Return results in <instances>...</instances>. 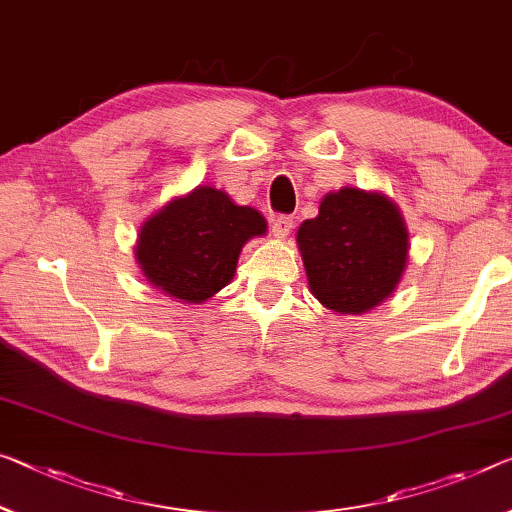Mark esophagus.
I'll list each match as a JSON object with an SVG mask.
<instances>
[{"instance_id": "34e87169", "label": "esophagus", "mask_w": 512, "mask_h": 512, "mask_svg": "<svg viewBox=\"0 0 512 512\" xmlns=\"http://www.w3.org/2000/svg\"><path fill=\"white\" fill-rule=\"evenodd\" d=\"M293 217L290 215H277L272 219V235L274 238H286V235L293 231Z\"/></svg>"}]
</instances>
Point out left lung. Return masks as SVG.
Masks as SVG:
<instances>
[{
	"instance_id": "1",
	"label": "left lung",
	"mask_w": 512,
	"mask_h": 512,
	"mask_svg": "<svg viewBox=\"0 0 512 512\" xmlns=\"http://www.w3.org/2000/svg\"><path fill=\"white\" fill-rule=\"evenodd\" d=\"M313 295L338 313H364L393 293L407 263V231L387 196L343 187L297 231Z\"/></svg>"
}]
</instances>
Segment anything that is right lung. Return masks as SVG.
<instances>
[{
	"label": "right lung",
	"instance_id": "1",
	"mask_svg": "<svg viewBox=\"0 0 512 512\" xmlns=\"http://www.w3.org/2000/svg\"><path fill=\"white\" fill-rule=\"evenodd\" d=\"M263 233L261 212L235 206L229 194L203 185L148 219L137 261L153 286L199 304L233 279L242 245Z\"/></svg>",
	"mask_w": 512,
	"mask_h": 512
}]
</instances>
